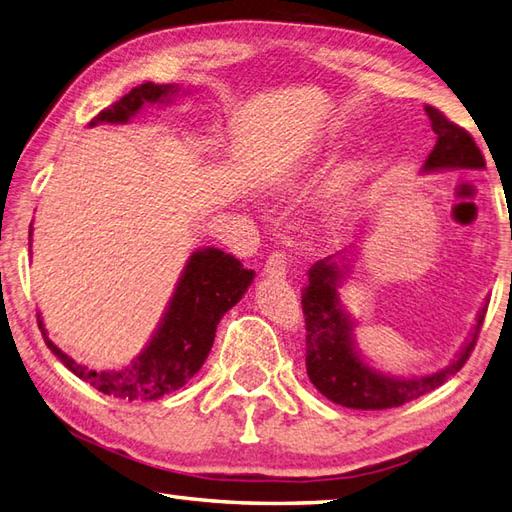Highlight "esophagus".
Instances as JSON below:
<instances>
[{"instance_id": "1", "label": "esophagus", "mask_w": 512, "mask_h": 512, "mask_svg": "<svg viewBox=\"0 0 512 512\" xmlns=\"http://www.w3.org/2000/svg\"><path fill=\"white\" fill-rule=\"evenodd\" d=\"M288 266H290V257H288V253H284V250H273V253H270V255H268V259H266L264 273H266L268 277L281 279V277H286V273H288Z\"/></svg>"}]
</instances>
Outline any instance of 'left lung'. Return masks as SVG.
<instances>
[{
	"mask_svg": "<svg viewBox=\"0 0 512 512\" xmlns=\"http://www.w3.org/2000/svg\"><path fill=\"white\" fill-rule=\"evenodd\" d=\"M424 112L438 136L436 147L424 162V171L482 169L486 165L480 147L466 129L451 123L436 107L427 105ZM345 268L334 257L321 259L310 268L308 286L301 292L303 317H306L308 378L325 398L350 409H391L429 394L451 374L460 372L475 347L486 306L477 314V325L469 343L449 367L427 376H387L369 367L354 347V321L343 312L336 290Z\"/></svg>",
	"mask_w": 512,
	"mask_h": 512,
	"instance_id": "1",
	"label": "left lung"
}]
</instances>
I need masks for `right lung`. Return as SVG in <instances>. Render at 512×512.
<instances>
[{"label": "right lung", "instance_id": "obj_1", "mask_svg": "<svg viewBox=\"0 0 512 512\" xmlns=\"http://www.w3.org/2000/svg\"><path fill=\"white\" fill-rule=\"evenodd\" d=\"M176 92V85L151 81L138 85L121 101L94 116L90 127L127 123L145 103H169V96ZM253 277L255 270H246L239 259L220 248L195 250L149 345L127 367L110 372H94L76 363L48 339L41 314H37V321L50 352L101 394L121 400H156L187 385L189 378L198 374L213 347L217 323L242 299Z\"/></svg>", "mask_w": 512, "mask_h": 512}]
</instances>
